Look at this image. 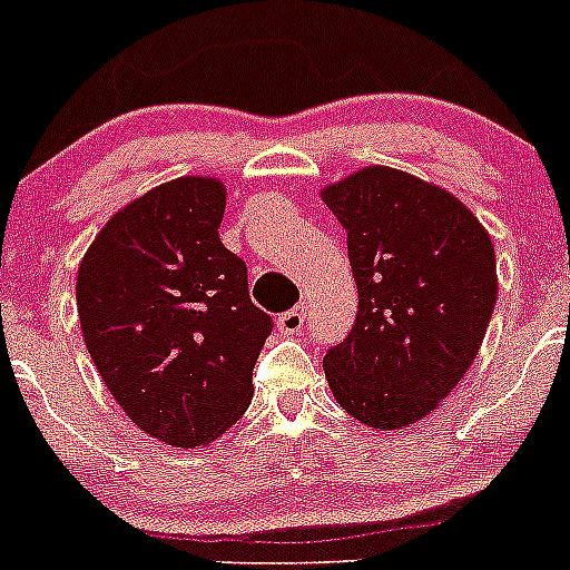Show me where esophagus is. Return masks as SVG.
Wrapping results in <instances>:
<instances>
[{
	"label": "esophagus",
	"instance_id": "1",
	"mask_svg": "<svg viewBox=\"0 0 570 570\" xmlns=\"http://www.w3.org/2000/svg\"><path fill=\"white\" fill-rule=\"evenodd\" d=\"M306 306H295L289 308V312L278 314L275 325H278V331L284 333V336H292V333H301L303 327H306Z\"/></svg>",
	"mask_w": 570,
	"mask_h": 570
}]
</instances>
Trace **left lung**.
I'll list each match as a JSON object with an SVG mask.
<instances>
[{
  "label": "left lung",
  "instance_id": "8db88e82",
  "mask_svg": "<svg viewBox=\"0 0 570 570\" xmlns=\"http://www.w3.org/2000/svg\"><path fill=\"white\" fill-rule=\"evenodd\" d=\"M347 232L358 317L327 350L338 405L375 430H402L439 407L474 364L497 306V253L485 226L446 189L370 165L322 189Z\"/></svg>",
  "mask_w": 570,
  "mask_h": 570
}]
</instances>
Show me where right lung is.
Here are the masks:
<instances>
[{
	"label": "right lung",
	"instance_id": "right-lung-1",
	"mask_svg": "<svg viewBox=\"0 0 570 570\" xmlns=\"http://www.w3.org/2000/svg\"><path fill=\"white\" fill-rule=\"evenodd\" d=\"M226 187L181 176L115 212L77 275L85 347L126 416L170 446L239 422L273 320L248 267L220 243Z\"/></svg>",
	"mask_w": 570,
	"mask_h": 570
}]
</instances>
